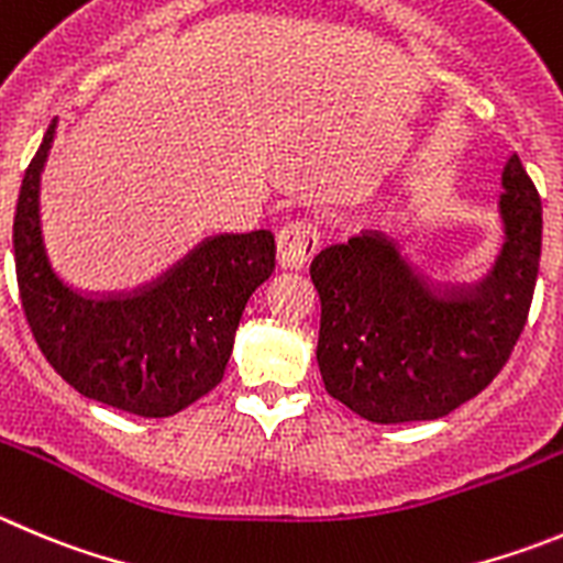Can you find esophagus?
<instances>
[{"mask_svg":"<svg viewBox=\"0 0 563 563\" xmlns=\"http://www.w3.org/2000/svg\"><path fill=\"white\" fill-rule=\"evenodd\" d=\"M319 250V228L308 219H294L277 233V261L283 269H306Z\"/></svg>","mask_w":563,"mask_h":563,"instance_id":"34e87169","label":"esophagus"}]
</instances>
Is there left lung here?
Masks as SVG:
<instances>
[{
	"label": "left lung",
	"mask_w": 563,
	"mask_h": 563,
	"mask_svg": "<svg viewBox=\"0 0 563 563\" xmlns=\"http://www.w3.org/2000/svg\"><path fill=\"white\" fill-rule=\"evenodd\" d=\"M506 246L477 288H439L388 235L366 230L319 252L317 361L330 397L377 424L448 417L500 375L528 322L542 199L519 155L503 169Z\"/></svg>",
	"instance_id": "left-lung-1"
}]
</instances>
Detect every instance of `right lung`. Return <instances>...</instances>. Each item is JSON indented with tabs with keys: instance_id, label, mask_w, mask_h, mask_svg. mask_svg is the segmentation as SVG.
Listing matches in <instances>:
<instances>
[{
	"instance_id": "right-lung-1",
	"label": "right lung",
	"mask_w": 563,
	"mask_h": 563,
	"mask_svg": "<svg viewBox=\"0 0 563 563\" xmlns=\"http://www.w3.org/2000/svg\"><path fill=\"white\" fill-rule=\"evenodd\" d=\"M55 124L21 180L13 219L19 297L52 369L88 400L135 417H175L224 377L246 299L275 269L269 230L202 241L157 283L97 297L66 286L46 257L38 183Z\"/></svg>"
}]
</instances>
